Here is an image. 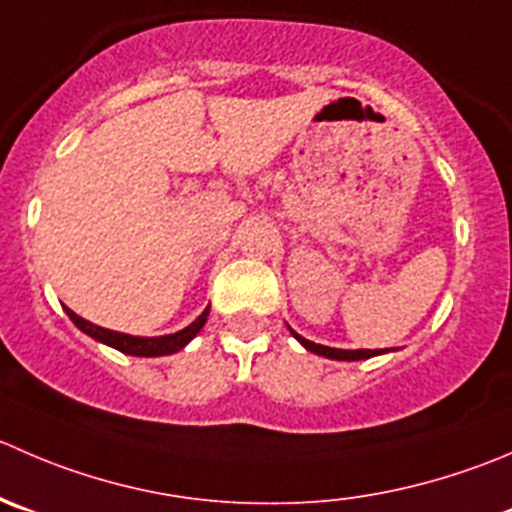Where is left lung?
<instances>
[{"instance_id":"left-lung-1","label":"left lung","mask_w":512,"mask_h":512,"mask_svg":"<svg viewBox=\"0 0 512 512\" xmlns=\"http://www.w3.org/2000/svg\"><path fill=\"white\" fill-rule=\"evenodd\" d=\"M292 335H295V340L300 342L305 350L315 352V355H322V357H330V360H367V357L372 355H380L377 350H337V347H327V345H317V342L312 340H305L302 335H297L295 330H290Z\"/></svg>"}]
</instances>
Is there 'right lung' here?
<instances>
[{
  "instance_id": "right-lung-1",
  "label": "right lung",
  "mask_w": 512,
  "mask_h": 512,
  "mask_svg": "<svg viewBox=\"0 0 512 512\" xmlns=\"http://www.w3.org/2000/svg\"><path fill=\"white\" fill-rule=\"evenodd\" d=\"M64 312L69 315V320L79 327L82 332H87L89 337H94L97 342H104V345L114 347V350L124 352V355H137V357H160V355H172V352L182 350L197 332L202 330V325L207 322V315H210V307L197 317L192 325H187L185 330L172 332V335H160V337H137V335H124V332L107 330V327H99L94 322L84 320L77 312H72L69 307H64Z\"/></svg>"
}]
</instances>
